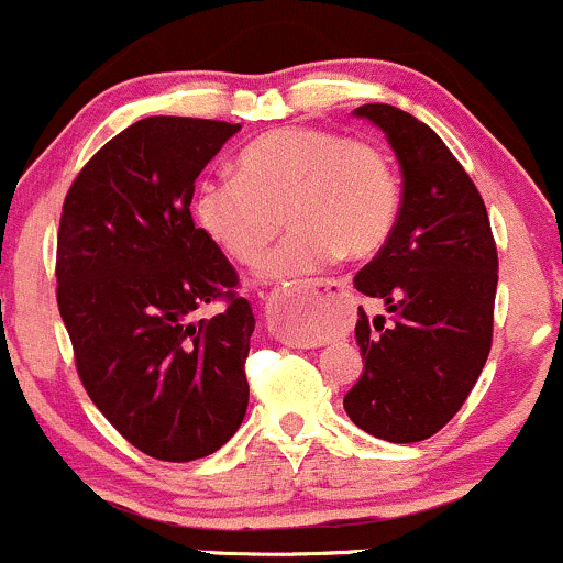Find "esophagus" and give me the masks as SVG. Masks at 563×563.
<instances>
[{"mask_svg":"<svg viewBox=\"0 0 563 563\" xmlns=\"http://www.w3.org/2000/svg\"><path fill=\"white\" fill-rule=\"evenodd\" d=\"M349 289V282L343 279H324L319 284H313L311 292L300 295L298 300L292 303V313H289L287 319H276L274 328L276 332L282 335V341L292 343V346H311V343H317L311 338V303H317V300H330V298H338L341 292H346Z\"/></svg>","mask_w":563,"mask_h":563,"instance_id":"1","label":"esophagus"}]
</instances>
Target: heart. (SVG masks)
Returning <instances> with one entry per match:
<instances>
[{"mask_svg":"<svg viewBox=\"0 0 563 563\" xmlns=\"http://www.w3.org/2000/svg\"><path fill=\"white\" fill-rule=\"evenodd\" d=\"M284 211L292 233L265 257L260 276L298 287L341 252L367 257L380 250L400 211V187L371 144L289 125L246 144L235 174L203 177L192 190L198 225L241 265L263 257Z\"/></svg>","mask_w":563,"mask_h":563,"instance_id":"heart-1","label":"heart"}]
</instances>
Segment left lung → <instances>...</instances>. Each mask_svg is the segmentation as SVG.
I'll use <instances>...</instances> for the list:
<instances>
[{
    "instance_id": "1",
    "label": "left lung",
    "mask_w": 563,
    "mask_h": 563,
    "mask_svg": "<svg viewBox=\"0 0 563 563\" xmlns=\"http://www.w3.org/2000/svg\"><path fill=\"white\" fill-rule=\"evenodd\" d=\"M389 139L402 172L395 228L354 276L386 317L360 308L365 373L343 397L349 419L389 443H419L456 416L492 352L497 244L486 203L443 139L413 114L362 104Z\"/></svg>"
}]
</instances>
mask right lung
<instances>
[{
  "mask_svg": "<svg viewBox=\"0 0 563 563\" xmlns=\"http://www.w3.org/2000/svg\"><path fill=\"white\" fill-rule=\"evenodd\" d=\"M239 129L139 120L86 163L64 201L56 298L77 373L107 421L161 462L222 449L250 402L255 313L190 214L198 174ZM214 299L223 311L196 320Z\"/></svg>",
  "mask_w": 563,
  "mask_h": 563,
  "instance_id": "1",
  "label": "right lung"
}]
</instances>
